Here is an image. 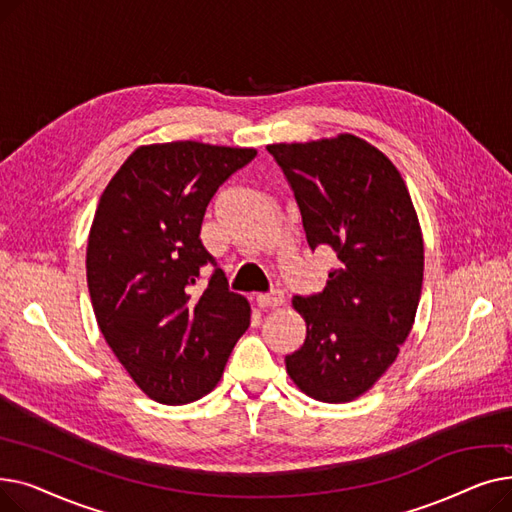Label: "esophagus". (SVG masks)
Returning <instances> with one entry per match:
<instances>
[{"label":"esophagus","mask_w":512,"mask_h":512,"mask_svg":"<svg viewBox=\"0 0 512 512\" xmlns=\"http://www.w3.org/2000/svg\"><path fill=\"white\" fill-rule=\"evenodd\" d=\"M259 307H280L284 303V292L282 290H270L263 292L257 297Z\"/></svg>","instance_id":"esophagus-1"}]
</instances>
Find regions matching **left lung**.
<instances>
[{
	"instance_id": "obj_1",
	"label": "left lung",
	"mask_w": 512,
	"mask_h": 512,
	"mask_svg": "<svg viewBox=\"0 0 512 512\" xmlns=\"http://www.w3.org/2000/svg\"><path fill=\"white\" fill-rule=\"evenodd\" d=\"M301 209L311 251L332 249L326 288L294 297L305 344L286 357L292 382L324 402L367 392L407 340L423 284V238L392 161L355 134L267 145Z\"/></svg>"
}]
</instances>
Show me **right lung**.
<instances>
[{"mask_svg":"<svg viewBox=\"0 0 512 512\" xmlns=\"http://www.w3.org/2000/svg\"><path fill=\"white\" fill-rule=\"evenodd\" d=\"M255 155L197 141L139 147L99 199L87 245L97 324L130 378L164 405L211 392L251 324L247 299L230 292L199 234L213 195Z\"/></svg>","mask_w":512,"mask_h":512,"instance_id":"right-lung-1","label":"right lung"}]
</instances>
